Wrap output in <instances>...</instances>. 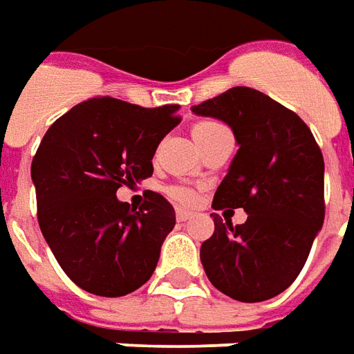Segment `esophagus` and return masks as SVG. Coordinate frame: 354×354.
I'll return each mask as SVG.
<instances>
[{"mask_svg": "<svg viewBox=\"0 0 354 354\" xmlns=\"http://www.w3.org/2000/svg\"><path fill=\"white\" fill-rule=\"evenodd\" d=\"M175 216H177V219H179V221H187V219L192 218V212H189V209L177 208V212H175Z\"/></svg>", "mask_w": 354, "mask_h": 354, "instance_id": "esophagus-1", "label": "esophagus"}]
</instances>
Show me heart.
Wrapping results in <instances>:
<instances>
[{
    "label": "heart",
    "instance_id": "b5f03b06",
    "mask_svg": "<svg viewBox=\"0 0 354 354\" xmlns=\"http://www.w3.org/2000/svg\"><path fill=\"white\" fill-rule=\"evenodd\" d=\"M219 129H225V127L219 125L216 121H198V123H194V127H192V136L196 138L198 145H202L206 138H209L214 133H218ZM169 196L175 202H179V204H192L194 198H196L194 191L187 189V187H171L169 189Z\"/></svg>",
    "mask_w": 354,
    "mask_h": 354
}]
</instances>
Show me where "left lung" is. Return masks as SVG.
Segmentation results:
<instances>
[{"instance_id": "1", "label": "left lung", "mask_w": 354, "mask_h": 354, "mask_svg": "<svg viewBox=\"0 0 354 354\" xmlns=\"http://www.w3.org/2000/svg\"><path fill=\"white\" fill-rule=\"evenodd\" d=\"M192 111L225 121L239 142L212 206L248 214L235 227L214 214V235L201 247L204 272L235 301H268L301 274L324 223L320 146L295 111L248 86L229 88Z\"/></svg>"}]
</instances>
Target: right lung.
<instances>
[{
    "mask_svg": "<svg viewBox=\"0 0 354 354\" xmlns=\"http://www.w3.org/2000/svg\"><path fill=\"white\" fill-rule=\"evenodd\" d=\"M177 109L100 96L71 107L44 135L30 167L38 223L80 289L123 297L152 277L175 225L173 206L148 191L136 209L115 192L152 177L156 148L181 121Z\"/></svg>",
    "mask_w": 354,
    "mask_h": 354,
    "instance_id": "obj_1",
    "label": "right lung"
}]
</instances>
